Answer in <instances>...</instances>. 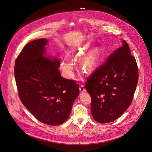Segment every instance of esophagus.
Segmentation results:
<instances>
[{
    "label": "esophagus",
    "mask_w": 152,
    "mask_h": 152,
    "mask_svg": "<svg viewBox=\"0 0 152 152\" xmlns=\"http://www.w3.org/2000/svg\"><path fill=\"white\" fill-rule=\"evenodd\" d=\"M79 89H80V91L81 92L86 91V89H85V88H84V85H83V84H81V85L80 86Z\"/></svg>",
    "instance_id": "esophagus-1"
}]
</instances>
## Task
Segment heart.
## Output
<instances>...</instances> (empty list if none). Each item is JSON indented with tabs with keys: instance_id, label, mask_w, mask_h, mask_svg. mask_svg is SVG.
<instances>
[{
	"instance_id": "obj_1",
	"label": "heart",
	"mask_w": 152,
	"mask_h": 152,
	"mask_svg": "<svg viewBox=\"0 0 152 152\" xmlns=\"http://www.w3.org/2000/svg\"><path fill=\"white\" fill-rule=\"evenodd\" d=\"M83 50L79 51V56L84 55ZM99 51L98 50H94L90 52L87 56L83 58L80 62V66L82 69L86 73H90L94 70L96 67L97 61L99 56ZM61 68L64 75L66 77H70L72 76L73 73V64L69 61H63L61 64Z\"/></svg>"
}]
</instances>
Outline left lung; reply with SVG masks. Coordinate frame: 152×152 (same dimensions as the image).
Listing matches in <instances>:
<instances>
[{
	"label": "left lung",
	"instance_id": "left-lung-1",
	"mask_svg": "<svg viewBox=\"0 0 152 152\" xmlns=\"http://www.w3.org/2000/svg\"><path fill=\"white\" fill-rule=\"evenodd\" d=\"M110 55L87 79L85 87L91 99L93 117L101 124L120 117L131 104L138 82V69L128 44Z\"/></svg>",
	"mask_w": 152,
	"mask_h": 152
}]
</instances>
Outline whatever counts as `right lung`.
<instances>
[{"mask_svg":"<svg viewBox=\"0 0 152 152\" xmlns=\"http://www.w3.org/2000/svg\"><path fill=\"white\" fill-rule=\"evenodd\" d=\"M47 43V39H38L23 48L16 59L15 76L20 100L35 118L59 125L69 117L79 87L62 77L56 58L43 56Z\"/></svg>","mask_w":152,"mask_h":152,"instance_id":"obj_1","label":"right lung"}]
</instances>
